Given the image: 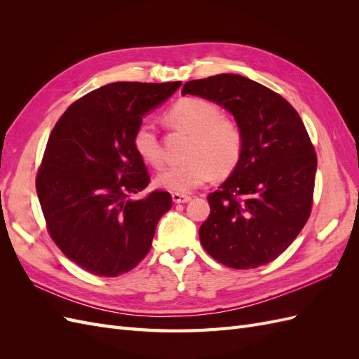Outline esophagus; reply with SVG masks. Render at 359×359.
Segmentation results:
<instances>
[{
	"label": "esophagus",
	"mask_w": 359,
	"mask_h": 359,
	"mask_svg": "<svg viewBox=\"0 0 359 359\" xmlns=\"http://www.w3.org/2000/svg\"><path fill=\"white\" fill-rule=\"evenodd\" d=\"M172 201L175 203H187L191 201L189 194H182V193H172Z\"/></svg>",
	"instance_id": "obj_1"
}]
</instances>
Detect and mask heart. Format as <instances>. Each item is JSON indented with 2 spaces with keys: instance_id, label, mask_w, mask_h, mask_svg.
I'll return each mask as SVG.
<instances>
[{
  "instance_id": "heart-1",
  "label": "heart",
  "mask_w": 359,
  "mask_h": 359,
  "mask_svg": "<svg viewBox=\"0 0 359 359\" xmlns=\"http://www.w3.org/2000/svg\"><path fill=\"white\" fill-rule=\"evenodd\" d=\"M165 119L170 127L190 135L187 161L170 166L157 177V186L187 193L203 186L214 175L224 178L240 165L244 135L233 119L223 116L222 107L202 97H184L169 107ZM132 144L139 158L153 168L163 165V148L156 128L140 123Z\"/></svg>"
}]
</instances>
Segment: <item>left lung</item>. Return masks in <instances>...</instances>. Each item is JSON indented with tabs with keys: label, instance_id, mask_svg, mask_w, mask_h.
Segmentation results:
<instances>
[{
	"label": "left lung",
	"instance_id": "left-lung-1",
	"mask_svg": "<svg viewBox=\"0 0 359 359\" xmlns=\"http://www.w3.org/2000/svg\"><path fill=\"white\" fill-rule=\"evenodd\" d=\"M181 94L223 106L244 135L240 165L206 198L211 212L199 229L203 248L235 269L273 262L313 206L318 157L301 116L280 94L240 74L190 81Z\"/></svg>",
	"mask_w": 359,
	"mask_h": 359
}]
</instances>
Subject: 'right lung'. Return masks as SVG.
<instances>
[{"label": "right lung", "mask_w": 359, "mask_h": 359, "mask_svg": "<svg viewBox=\"0 0 359 359\" xmlns=\"http://www.w3.org/2000/svg\"><path fill=\"white\" fill-rule=\"evenodd\" d=\"M181 82H114L81 97L48 139L36 178L50 238L72 262L100 277L132 271L151 248L168 191L130 199L149 184L132 144L142 116Z\"/></svg>", "instance_id": "add662e5"}]
</instances>
